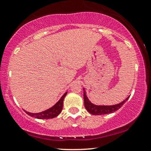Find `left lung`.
Wrapping results in <instances>:
<instances>
[{
	"mask_svg": "<svg viewBox=\"0 0 151 151\" xmlns=\"http://www.w3.org/2000/svg\"><path fill=\"white\" fill-rule=\"evenodd\" d=\"M129 98V97H128V98L126 99L125 100H124L123 102H122L118 104L113 105V106H97V105L92 104V103L88 100V99L86 96L85 91H84V106H85L86 110H87L90 113L96 115L108 114V113L115 112V111L118 110L119 108H121V107L122 106V105L127 102Z\"/></svg>",
	"mask_w": 151,
	"mask_h": 151,
	"instance_id": "1",
	"label": "left lung"
}]
</instances>
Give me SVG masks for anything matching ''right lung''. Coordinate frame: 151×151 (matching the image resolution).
Returning <instances> with one entry per match:
<instances>
[{"label":"right lung","instance_id":"obj_1","mask_svg":"<svg viewBox=\"0 0 151 151\" xmlns=\"http://www.w3.org/2000/svg\"><path fill=\"white\" fill-rule=\"evenodd\" d=\"M67 92H66L65 94L62 96L58 102L56 104H55L54 106L51 107V108L47 109V110L42 111V112L38 113H32L29 112H27L25 111L27 115H29L31 117H34L38 119H51L54 118V117H57L60 113H61L62 109H63V100L65 97L67 95Z\"/></svg>","mask_w":151,"mask_h":151}]
</instances>
